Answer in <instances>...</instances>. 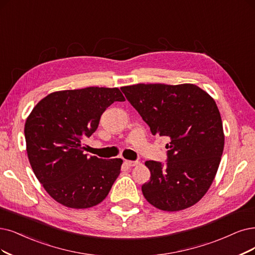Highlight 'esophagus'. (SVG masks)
<instances>
[{"label": "esophagus", "instance_id": "1", "mask_svg": "<svg viewBox=\"0 0 255 255\" xmlns=\"http://www.w3.org/2000/svg\"><path fill=\"white\" fill-rule=\"evenodd\" d=\"M125 164L129 167H134V166H137L139 163L137 161H125Z\"/></svg>", "mask_w": 255, "mask_h": 255}]
</instances>
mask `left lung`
<instances>
[{
  "instance_id": "left-lung-1",
  "label": "left lung",
  "mask_w": 255,
  "mask_h": 255,
  "mask_svg": "<svg viewBox=\"0 0 255 255\" xmlns=\"http://www.w3.org/2000/svg\"><path fill=\"white\" fill-rule=\"evenodd\" d=\"M121 89L151 133L170 139L165 166L145 163L151 173L142 186L145 199L164 211L189 208L208 191L223 154L225 135L215 101L194 84H136Z\"/></svg>"
}]
</instances>
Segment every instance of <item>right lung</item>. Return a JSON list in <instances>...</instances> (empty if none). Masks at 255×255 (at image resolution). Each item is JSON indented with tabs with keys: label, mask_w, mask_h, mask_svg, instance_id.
Masks as SVG:
<instances>
[{
	"label": "right lung",
	"mask_w": 255,
	"mask_h": 255,
	"mask_svg": "<svg viewBox=\"0 0 255 255\" xmlns=\"http://www.w3.org/2000/svg\"><path fill=\"white\" fill-rule=\"evenodd\" d=\"M124 101L119 88L87 87L52 92L34 106L25 123L26 151L54 201L85 209L106 199L123 159L88 156L82 142L97 130L106 108Z\"/></svg>",
	"instance_id": "1"
}]
</instances>
